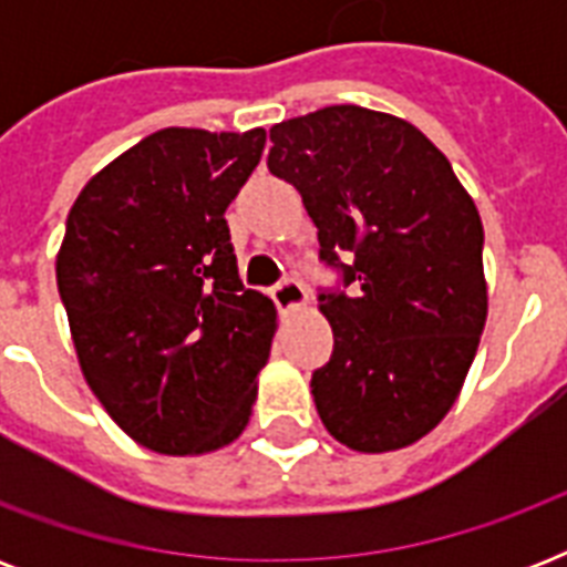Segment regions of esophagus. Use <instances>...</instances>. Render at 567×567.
Here are the masks:
<instances>
[{"label": "esophagus", "mask_w": 567, "mask_h": 567, "mask_svg": "<svg viewBox=\"0 0 567 567\" xmlns=\"http://www.w3.org/2000/svg\"><path fill=\"white\" fill-rule=\"evenodd\" d=\"M274 302L279 311H300L309 302V291L297 279H285L274 288Z\"/></svg>", "instance_id": "34e87169"}]
</instances>
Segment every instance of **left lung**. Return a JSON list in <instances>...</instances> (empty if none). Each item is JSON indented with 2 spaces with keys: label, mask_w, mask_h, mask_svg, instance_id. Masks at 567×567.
I'll return each mask as SVG.
<instances>
[{
  "label": "left lung",
  "mask_w": 567,
  "mask_h": 567,
  "mask_svg": "<svg viewBox=\"0 0 567 567\" xmlns=\"http://www.w3.org/2000/svg\"><path fill=\"white\" fill-rule=\"evenodd\" d=\"M270 141L267 167L300 190L320 258L353 285L320 293L336 338L311 377L320 421L359 453L409 447L453 409L485 329L480 212L447 155L385 111L329 105Z\"/></svg>",
  "instance_id": "left-lung-1"
}]
</instances>
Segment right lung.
Wrapping results in <instances>:
<instances>
[{
	"mask_svg": "<svg viewBox=\"0 0 567 567\" xmlns=\"http://www.w3.org/2000/svg\"><path fill=\"white\" fill-rule=\"evenodd\" d=\"M265 128H162L75 196L55 258L75 359L111 421L164 456L247 430L276 306L240 285L226 208Z\"/></svg>",
	"mask_w": 567,
	"mask_h": 567,
	"instance_id": "obj_1",
	"label": "right lung"
}]
</instances>
